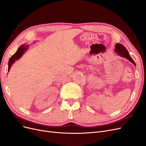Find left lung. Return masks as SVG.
Segmentation results:
<instances>
[{"label": "left lung", "instance_id": "obj_1", "mask_svg": "<svg viewBox=\"0 0 146 146\" xmlns=\"http://www.w3.org/2000/svg\"><path fill=\"white\" fill-rule=\"evenodd\" d=\"M115 51L117 52L118 55H120L121 56H123L124 58H127L128 60H129L131 62H132L133 64L135 66V63L134 61L133 60V59L131 57L128 50L126 49V48L123 45H122V44H120V43L116 44V48H115Z\"/></svg>", "mask_w": 146, "mask_h": 146}]
</instances>
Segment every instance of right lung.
I'll use <instances>...</instances> for the list:
<instances>
[{
    "label": "right lung",
    "mask_w": 146,
    "mask_h": 146,
    "mask_svg": "<svg viewBox=\"0 0 146 146\" xmlns=\"http://www.w3.org/2000/svg\"><path fill=\"white\" fill-rule=\"evenodd\" d=\"M28 46H29L28 45H21V46H20V47H19V48L17 49V52L11 56L8 62V72L9 71L12 64H13L16 60H18L21 57L22 55L24 54L25 50H26L28 48Z\"/></svg>",
    "instance_id": "1"
}]
</instances>
